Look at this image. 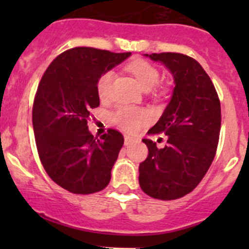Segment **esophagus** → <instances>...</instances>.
Returning <instances> with one entry per match:
<instances>
[{
    "label": "esophagus",
    "mask_w": 249,
    "mask_h": 249,
    "mask_svg": "<svg viewBox=\"0 0 249 249\" xmlns=\"http://www.w3.org/2000/svg\"><path fill=\"white\" fill-rule=\"evenodd\" d=\"M134 139H132V137H130V136H125L124 137V143H125V145H130L131 144L132 142H134Z\"/></svg>",
    "instance_id": "34e87169"
}]
</instances>
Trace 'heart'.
<instances>
[{
	"label": "heart",
	"instance_id": "obj_1",
	"mask_svg": "<svg viewBox=\"0 0 249 249\" xmlns=\"http://www.w3.org/2000/svg\"><path fill=\"white\" fill-rule=\"evenodd\" d=\"M127 70L135 77L143 91H149L160 79V73L157 67L153 66L144 60H135L127 65ZM113 80L112 72H106L97 80V95L101 100H106L109 96L110 84ZM150 120V114L144 109L123 107L115 112L114 122L119 127L127 132H137Z\"/></svg>",
	"mask_w": 249,
	"mask_h": 249
}]
</instances>
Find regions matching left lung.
Returning a JSON list of instances; mask_svg holds the SVG:
<instances>
[{"instance_id": "left-lung-1", "label": "left lung", "mask_w": 249, "mask_h": 249, "mask_svg": "<svg viewBox=\"0 0 249 249\" xmlns=\"http://www.w3.org/2000/svg\"><path fill=\"white\" fill-rule=\"evenodd\" d=\"M161 62L173 77L172 96L148 135L165 134L167 144L143 139L148 157L139 167L143 192L154 199L189 194L210 169L220 132V102L212 80L193 57L178 53L144 54Z\"/></svg>"}]
</instances>
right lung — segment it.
Here are the masks:
<instances>
[{
	"label": "right lung",
	"mask_w": 249,
	"mask_h": 249,
	"mask_svg": "<svg viewBox=\"0 0 249 249\" xmlns=\"http://www.w3.org/2000/svg\"><path fill=\"white\" fill-rule=\"evenodd\" d=\"M130 55L72 48L49 65L39 83L32 109L39 159L48 176L73 194H92L108 185L124 137L113 129L94 137L87 120L100 106L99 78Z\"/></svg>",
	"instance_id": "right-lung-1"
}]
</instances>
